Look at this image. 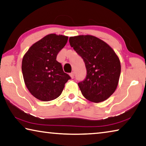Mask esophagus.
I'll list each match as a JSON object with an SVG mask.
<instances>
[{
    "label": "esophagus",
    "mask_w": 146,
    "mask_h": 146,
    "mask_svg": "<svg viewBox=\"0 0 146 146\" xmlns=\"http://www.w3.org/2000/svg\"><path fill=\"white\" fill-rule=\"evenodd\" d=\"M69 75H70L71 78H73L74 76H75V73H74V72H71V73H69Z\"/></svg>",
    "instance_id": "obj_1"
}]
</instances>
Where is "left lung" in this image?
Returning <instances> with one entry per match:
<instances>
[{"label": "left lung", "mask_w": 146, "mask_h": 146, "mask_svg": "<svg viewBox=\"0 0 146 146\" xmlns=\"http://www.w3.org/2000/svg\"><path fill=\"white\" fill-rule=\"evenodd\" d=\"M69 41L86 68V77L78 83L83 96L94 103L106 100L118 84L121 73L118 56L107 43L93 36L70 37Z\"/></svg>", "instance_id": "obj_1"}]
</instances>
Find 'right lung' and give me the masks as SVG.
I'll return each instance as SVG.
<instances>
[{"instance_id":"right-lung-1","label":"right lung","mask_w":146,"mask_h":146,"mask_svg":"<svg viewBox=\"0 0 146 146\" xmlns=\"http://www.w3.org/2000/svg\"><path fill=\"white\" fill-rule=\"evenodd\" d=\"M68 40L66 36L48 34L33 44L23 56L21 68L25 85L39 100L49 101L58 98L71 78L56 60Z\"/></svg>"}]
</instances>
